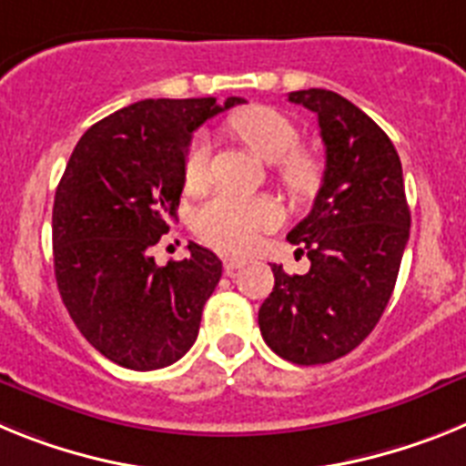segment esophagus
Segmentation results:
<instances>
[{"instance_id": "obj_1", "label": "esophagus", "mask_w": 466, "mask_h": 466, "mask_svg": "<svg viewBox=\"0 0 466 466\" xmlns=\"http://www.w3.org/2000/svg\"><path fill=\"white\" fill-rule=\"evenodd\" d=\"M222 265H225V272L234 274L237 269H241V267L246 265V260H241V258H234V256H225L222 258Z\"/></svg>"}]
</instances>
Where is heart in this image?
<instances>
[{"mask_svg":"<svg viewBox=\"0 0 466 466\" xmlns=\"http://www.w3.org/2000/svg\"><path fill=\"white\" fill-rule=\"evenodd\" d=\"M229 127L253 152L267 161H277V176L293 194H309L321 180V164L311 152L298 147L300 131L283 112L256 105L229 119ZM210 173V143L206 133L189 140L185 155V183L199 187ZM281 222V208L269 197H244L218 192L199 206L194 228L206 244L225 253L250 248L258 234Z\"/></svg>","mask_w":466,"mask_h":466,"instance_id":"b5f03b06","label":"heart"}]
</instances>
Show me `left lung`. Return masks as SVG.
<instances>
[{"instance_id": "1", "label": "left lung", "mask_w": 466, "mask_h": 466, "mask_svg": "<svg viewBox=\"0 0 466 466\" xmlns=\"http://www.w3.org/2000/svg\"><path fill=\"white\" fill-rule=\"evenodd\" d=\"M317 112L326 171L309 216L289 241L309 272L272 265L274 289L260 311L262 339L286 361L319 366L370 335L394 290L410 237L401 159L387 133L354 103L326 88L289 93Z\"/></svg>"}]
</instances>
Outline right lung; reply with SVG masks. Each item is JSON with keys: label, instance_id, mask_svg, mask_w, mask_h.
Listing matches in <instances>:
<instances>
[{"label": "right lung", "instance_id": "obj_1", "mask_svg": "<svg viewBox=\"0 0 466 466\" xmlns=\"http://www.w3.org/2000/svg\"><path fill=\"white\" fill-rule=\"evenodd\" d=\"M244 98L140 100L93 124L65 166L54 201L60 298L105 359L155 370L187 354L222 277L213 250L185 260L149 256L168 232L185 187L192 131Z\"/></svg>", "mask_w": 466, "mask_h": 466}]
</instances>
